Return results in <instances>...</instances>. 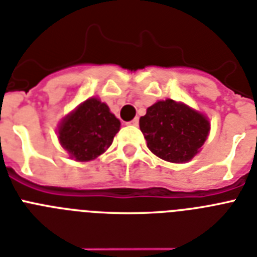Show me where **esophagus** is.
Segmentation results:
<instances>
[{"label": "esophagus", "mask_w": 257, "mask_h": 257, "mask_svg": "<svg viewBox=\"0 0 257 257\" xmlns=\"http://www.w3.org/2000/svg\"><path fill=\"white\" fill-rule=\"evenodd\" d=\"M128 124H129V125H133V126H137V125H139V118L135 117V118H133V120H132V121H129Z\"/></svg>", "instance_id": "obj_1"}]
</instances>
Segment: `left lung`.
<instances>
[{"label": "left lung", "mask_w": 257, "mask_h": 257, "mask_svg": "<svg viewBox=\"0 0 257 257\" xmlns=\"http://www.w3.org/2000/svg\"><path fill=\"white\" fill-rule=\"evenodd\" d=\"M140 129L152 153L165 161H190L199 152L210 131L207 118L182 103L157 101L140 117Z\"/></svg>", "instance_id": "left-lung-1"}]
</instances>
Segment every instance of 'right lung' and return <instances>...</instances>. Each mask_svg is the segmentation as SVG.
<instances>
[{"label":"right lung","instance_id":"obj_1","mask_svg":"<svg viewBox=\"0 0 257 257\" xmlns=\"http://www.w3.org/2000/svg\"><path fill=\"white\" fill-rule=\"evenodd\" d=\"M120 131V121L107 104L88 99L64 117L59 126V141L76 161H91L104 153Z\"/></svg>","mask_w":257,"mask_h":257}]
</instances>
